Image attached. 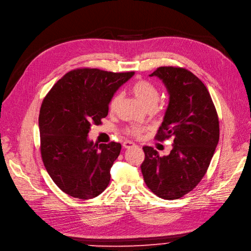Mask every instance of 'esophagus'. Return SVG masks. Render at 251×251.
<instances>
[{"instance_id":"obj_1","label":"esophagus","mask_w":251,"mask_h":251,"mask_svg":"<svg viewBox=\"0 0 251 251\" xmlns=\"http://www.w3.org/2000/svg\"><path fill=\"white\" fill-rule=\"evenodd\" d=\"M135 147V144H133L132 141H129V140H126L123 143V148L124 149H130V148H133Z\"/></svg>"}]
</instances>
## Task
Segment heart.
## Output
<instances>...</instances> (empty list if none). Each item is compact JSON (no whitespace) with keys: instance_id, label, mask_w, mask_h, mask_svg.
Masks as SVG:
<instances>
[{"instance_id":"heart-1","label":"heart","mask_w":251,"mask_h":251,"mask_svg":"<svg viewBox=\"0 0 251 251\" xmlns=\"http://www.w3.org/2000/svg\"><path fill=\"white\" fill-rule=\"evenodd\" d=\"M130 92H131L147 108L154 107L159 99V92H158L157 87L151 82L145 79H136L131 84V86H130ZM120 100H121V97L119 95H115L113 97L110 102V105H108V110H110L111 114L116 112ZM144 131H145V128L139 125L128 126L124 130L126 135L132 136V137H139Z\"/></svg>"}]
</instances>
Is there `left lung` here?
Instances as JSON below:
<instances>
[{"label": "left lung", "instance_id": "1", "mask_svg": "<svg viewBox=\"0 0 251 251\" xmlns=\"http://www.w3.org/2000/svg\"><path fill=\"white\" fill-rule=\"evenodd\" d=\"M156 75L169 93L164 120L156 134L163 141L173 138L168 156L144 147L141 164L145 182L158 197L176 200L194 190L209 167L220 139V123L211 96L202 81L190 71L160 67Z\"/></svg>", "mask_w": 251, "mask_h": 251}]
</instances>
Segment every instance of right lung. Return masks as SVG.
Listing matches in <instances>:
<instances>
[{
    "instance_id": "obj_1",
    "label": "right lung",
    "mask_w": 251,
    "mask_h": 251,
    "mask_svg": "<svg viewBox=\"0 0 251 251\" xmlns=\"http://www.w3.org/2000/svg\"><path fill=\"white\" fill-rule=\"evenodd\" d=\"M134 72L77 69L57 81L42 102L39 128L41 156L56 186L74 198L97 197L110 183L111 167L121 145H96L88 139L101 124L115 92Z\"/></svg>"
}]
</instances>
